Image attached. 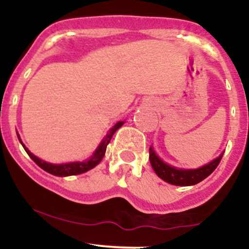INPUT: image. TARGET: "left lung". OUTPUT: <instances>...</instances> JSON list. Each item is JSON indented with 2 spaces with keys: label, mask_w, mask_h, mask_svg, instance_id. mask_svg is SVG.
<instances>
[{
  "label": "left lung",
  "mask_w": 249,
  "mask_h": 249,
  "mask_svg": "<svg viewBox=\"0 0 249 249\" xmlns=\"http://www.w3.org/2000/svg\"><path fill=\"white\" fill-rule=\"evenodd\" d=\"M224 153H221L216 159L211 161L205 166L196 168V170H180L173 166H170L157 156L152 147H150V161L154 172L159 178L168 182V184L177 185V186H191L206 179L211 173L218 167Z\"/></svg>",
  "instance_id": "8db88e82"
}]
</instances>
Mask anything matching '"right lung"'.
Here are the masks:
<instances>
[{"instance_id":"right-lung-1","label":"right lung","mask_w":249,"mask_h":249,"mask_svg":"<svg viewBox=\"0 0 249 249\" xmlns=\"http://www.w3.org/2000/svg\"><path fill=\"white\" fill-rule=\"evenodd\" d=\"M123 124H124V122H118V123H117L115 126H113L110 131H108L107 136H105V138L103 139V142H101V145H99L98 148H97V150H96V152L93 153V156L91 157V158L89 159V160L83 161V162H69V164L55 165V164H50V162H47V161H44V160H41V159L37 158L36 156H34V154L31 153L30 151L24 146V144H23V142H22L21 139H19V136H17V137H18V139H19V142H21L22 146L24 147L25 152L29 154L30 158L33 159V160L35 161L39 167L43 168V170H44V171H47L48 173L53 174V176H57V177L76 176V174H81V173L87 172V171L91 170V168H93L95 166H97V165H98L99 162H101V160L103 159V157H104V154H105V151H107V144H108V142H110L111 138H112L113 133H115L116 131L118 130V128L121 127Z\"/></svg>"}]
</instances>
